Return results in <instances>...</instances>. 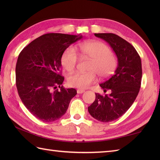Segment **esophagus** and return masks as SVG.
Returning a JSON list of instances; mask_svg holds the SVG:
<instances>
[{
	"label": "esophagus",
	"instance_id": "obj_1",
	"mask_svg": "<svg viewBox=\"0 0 160 160\" xmlns=\"http://www.w3.org/2000/svg\"><path fill=\"white\" fill-rule=\"evenodd\" d=\"M84 90H83V89H78L77 90V93H78V94H80V93H83L84 92Z\"/></svg>",
	"mask_w": 160,
	"mask_h": 160
}]
</instances>
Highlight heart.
Here are the masks:
<instances>
[{
	"label": "heart",
	"instance_id": "1",
	"mask_svg": "<svg viewBox=\"0 0 160 160\" xmlns=\"http://www.w3.org/2000/svg\"><path fill=\"white\" fill-rule=\"evenodd\" d=\"M78 49L82 57L91 59L88 70L89 72H76L67 78L69 86L87 89L97 80V73L102 78L110 76L116 69L118 61L106 44L100 41H90L80 43ZM79 60L78 53L72 47H69L63 52L61 64L68 71L76 69Z\"/></svg>",
	"mask_w": 160,
	"mask_h": 160
}]
</instances>
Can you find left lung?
<instances>
[{
	"mask_svg": "<svg viewBox=\"0 0 160 160\" xmlns=\"http://www.w3.org/2000/svg\"><path fill=\"white\" fill-rule=\"evenodd\" d=\"M109 44L118 58L115 73L100 86L111 94L96 93V100L88 107L90 115L97 120L109 122L123 115L136 99L141 87L142 62L134 47L127 40L111 33H95Z\"/></svg>",
	"mask_w": 160,
	"mask_h": 160,
	"instance_id": "left-lung-1",
	"label": "left lung"
}]
</instances>
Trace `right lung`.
<instances>
[{
  "label": "right lung",
  "mask_w": 160,
  "mask_h": 160,
  "mask_svg": "<svg viewBox=\"0 0 160 160\" xmlns=\"http://www.w3.org/2000/svg\"><path fill=\"white\" fill-rule=\"evenodd\" d=\"M82 35L46 33L33 40L20 53L16 66V84L22 103L38 120L51 122L66 113L75 89L62 84L61 57Z\"/></svg>",
  "instance_id": "1"
}]
</instances>
